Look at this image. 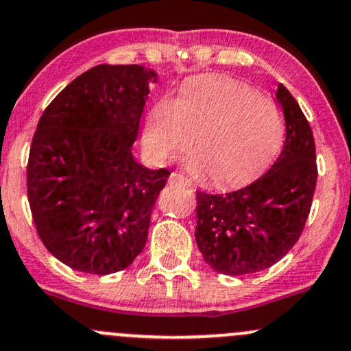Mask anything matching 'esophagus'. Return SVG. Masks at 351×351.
<instances>
[{"label":"esophagus","instance_id":"1","mask_svg":"<svg viewBox=\"0 0 351 351\" xmlns=\"http://www.w3.org/2000/svg\"><path fill=\"white\" fill-rule=\"evenodd\" d=\"M169 183L188 186V185H190V180L185 178V176H183V175H180V173H171V175H169Z\"/></svg>","mask_w":351,"mask_h":351}]
</instances>
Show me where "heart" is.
<instances>
[{
    "label": "heart",
    "mask_w": 351,
    "mask_h": 351,
    "mask_svg": "<svg viewBox=\"0 0 351 351\" xmlns=\"http://www.w3.org/2000/svg\"><path fill=\"white\" fill-rule=\"evenodd\" d=\"M185 168L208 173L217 185H239L263 169L281 147L284 119L272 99L223 77L191 80L175 101L149 109L143 149L156 163L186 149Z\"/></svg>",
    "instance_id": "1"
}]
</instances>
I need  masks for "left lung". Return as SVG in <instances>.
I'll return each mask as SVG.
<instances>
[{
	"instance_id": "left-lung-1",
	"label": "left lung",
	"mask_w": 351,
	"mask_h": 351,
	"mask_svg": "<svg viewBox=\"0 0 351 351\" xmlns=\"http://www.w3.org/2000/svg\"><path fill=\"white\" fill-rule=\"evenodd\" d=\"M286 123L284 147L265 175L223 195L197 191L195 241L205 263L225 276L264 271L300 239L318 168L311 128L282 84L276 90Z\"/></svg>"
}]
</instances>
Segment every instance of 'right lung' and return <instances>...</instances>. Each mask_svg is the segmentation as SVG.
Here are the masks:
<instances>
[{
    "label": "right lung",
    "mask_w": 351,
    "mask_h": 351,
    "mask_svg": "<svg viewBox=\"0 0 351 351\" xmlns=\"http://www.w3.org/2000/svg\"><path fill=\"white\" fill-rule=\"evenodd\" d=\"M143 65H95L42 114L29 147L33 222L53 257L87 274H112L143 252L151 210L169 171L132 156L149 84Z\"/></svg>",
    "instance_id": "right-lung-1"
}]
</instances>
